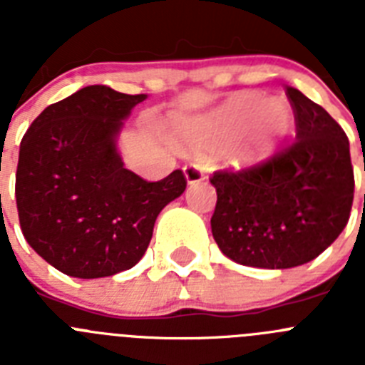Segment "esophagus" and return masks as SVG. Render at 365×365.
<instances>
[{"mask_svg": "<svg viewBox=\"0 0 365 365\" xmlns=\"http://www.w3.org/2000/svg\"><path fill=\"white\" fill-rule=\"evenodd\" d=\"M185 177L188 180V185H193V182H201L205 179V168L199 163H188L185 164Z\"/></svg>", "mask_w": 365, "mask_h": 365, "instance_id": "obj_1", "label": "esophagus"}]
</instances>
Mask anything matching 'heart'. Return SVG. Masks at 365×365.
Returning a JSON list of instances; mask_svg holds the SVG:
<instances>
[{
	"label": "heart",
	"mask_w": 365,
	"mask_h": 365,
	"mask_svg": "<svg viewBox=\"0 0 365 365\" xmlns=\"http://www.w3.org/2000/svg\"><path fill=\"white\" fill-rule=\"evenodd\" d=\"M291 124V108L279 98L263 100L257 93H241L205 120L177 125V131L193 146H214L247 130V137L232 150L230 163L250 166L270 153Z\"/></svg>",
	"instance_id": "1"
}]
</instances>
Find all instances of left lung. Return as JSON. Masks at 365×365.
I'll use <instances>...</instances> for the list:
<instances>
[{"label": "left lung", "instance_id": "obj_1", "mask_svg": "<svg viewBox=\"0 0 365 365\" xmlns=\"http://www.w3.org/2000/svg\"><path fill=\"white\" fill-rule=\"evenodd\" d=\"M296 138L243 170H217L212 234L235 263L291 269L320 256L346 228L354 173L346 131L322 106L285 86Z\"/></svg>", "mask_w": 365, "mask_h": 365}]
</instances>
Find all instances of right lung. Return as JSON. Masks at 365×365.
I'll return each mask as SVG.
<instances>
[{
	"mask_svg": "<svg viewBox=\"0 0 365 365\" xmlns=\"http://www.w3.org/2000/svg\"><path fill=\"white\" fill-rule=\"evenodd\" d=\"M146 95L87 86L34 118L19 146L16 205L25 240L49 265L93 279L140 261L157 215L186 190L182 170L157 182L125 170L115 137Z\"/></svg>",
	"mask_w": 365,
	"mask_h": 365,
	"instance_id": "obj_1",
	"label": "right lung"
}]
</instances>
